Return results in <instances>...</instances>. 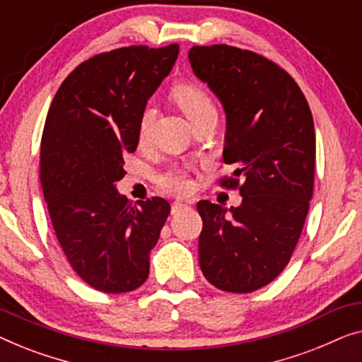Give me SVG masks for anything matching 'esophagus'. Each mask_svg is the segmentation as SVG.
Instances as JSON below:
<instances>
[{
  "label": "esophagus",
  "instance_id": "34e87169",
  "mask_svg": "<svg viewBox=\"0 0 362 362\" xmlns=\"http://www.w3.org/2000/svg\"><path fill=\"white\" fill-rule=\"evenodd\" d=\"M183 208H187V203L183 202H174L172 203V213H179Z\"/></svg>",
  "mask_w": 362,
  "mask_h": 362
}]
</instances>
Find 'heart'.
I'll list each match as a JSON object with an SVG mask.
<instances>
[{
  "mask_svg": "<svg viewBox=\"0 0 362 362\" xmlns=\"http://www.w3.org/2000/svg\"><path fill=\"white\" fill-rule=\"evenodd\" d=\"M172 100L175 101V105L179 106L183 113H185V116L192 121V123H197V121L203 118L206 113L216 111L210 93H208L202 85L195 83V81H185V83L175 85L174 90H172ZM154 115L156 111L152 106H146V108L142 110V115L139 119V129H137V137H139L141 144H144L147 141ZM157 182H159V185L162 188H165V190L177 192V193L188 192L192 187L188 175L182 170L165 172V174L159 175Z\"/></svg>",
  "mask_w": 362,
  "mask_h": 362,
  "instance_id": "b5f03b06",
  "label": "heart"
}]
</instances>
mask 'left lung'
I'll use <instances>...</instances> for the list:
<instances>
[{
	"instance_id": "obj_1",
	"label": "left lung",
	"mask_w": 362,
	"mask_h": 362,
	"mask_svg": "<svg viewBox=\"0 0 362 362\" xmlns=\"http://www.w3.org/2000/svg\"><path fill=\"white\" fill-rule=\"evenodd\" d=\"M193 72L226 113L221 187L239 188L228 208L198 202L200 267L220 290L247 293L287 266L307 218L315 180V126L308 101L284 69L251 50L193 45Z\"/></svg>"
}]
</instances>
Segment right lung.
<instances>
[{
  "label": "right lung",
  "instance_id": "obj_1",
  "mask_svg": "<svg viewBox=\"0 0 362 362\" xmlns=\"http://www.w3.org/2000/svg\"><path fill=\"white\" fill-rule=\"evenodd\" d=\"M179 44L131 45L80 64L55 93L40 142V185L55 236L81 281L124 293L149 276V254L170 213L160 197L119 195L147 100L174 67Z\"/></svg>",
  "mask_w": 362,
  "mask_h": 362
}]
</instances>
